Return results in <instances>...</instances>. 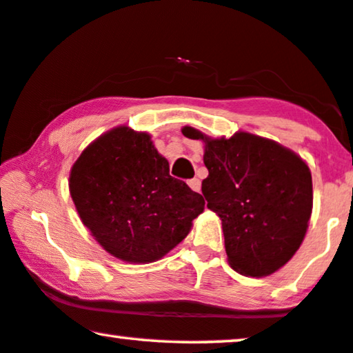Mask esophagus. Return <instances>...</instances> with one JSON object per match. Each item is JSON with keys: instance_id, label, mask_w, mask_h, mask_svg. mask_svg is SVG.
<instances>
[{"instance_id": "esophagus-1", "label": "esophagus", "mask_w": 353, "mask_h": 353, "mask_svg": "<svg viewBox=\"0 0 353 353\" xmlns=\"http://www.w3.org/2000/svg\"><path fill=\"white\" fill-rule=\"evenodd\" d=\"M188 185H190V188L194 192H199L201 191V181L197 180V178H192V180L188 181Z\"/></svg>"}]
</instances>
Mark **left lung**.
I'll use <instances>...</instances> for the list:
<instances>
[{
  "label": "left lung",
  "mask_w": 353,
  "mask_h": 353,
  "mask_svg": "<svg viewBox=\"0 0 353 353\" xmlns=\"http://www.w3.org/2000/svg\"><path fill=\"white\" fill-rule=\"evenodd\" d=\"M181 133L204 143L209 176L202 194L221 220L231 268L252 278L278 272L301 248L310 221L307 162L273 139L248 132L212 138L183 127Z\"/></svg>",
  "instance_id": "left-lung-1"
}]
</instances>
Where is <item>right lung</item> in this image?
<instances>
[{"label": "right lung", "mask_w": 353, "mask_h": 353, "mask_svg": "<svg viewBox=\"0 0 353 353\" xmlns=\"http://www.w3.org/2000/svg\"><path fill=\"white\" fill-rule=\"evenodd\" d=\"M168 170L151 134L127 125L81 151L69 191L81 223L105 252L127 263H151L190 234L205 202Z\"/></svg>", "instance_id": "1"}]
</instances>
